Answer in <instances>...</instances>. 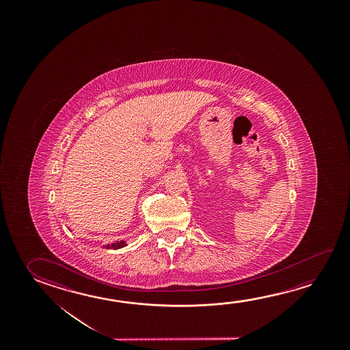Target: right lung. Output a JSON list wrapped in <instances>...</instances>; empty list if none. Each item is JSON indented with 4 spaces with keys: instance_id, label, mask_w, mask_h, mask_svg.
Returning a JSON list of instances; mask_svg holds the SVG:
<instances>
[{
    "instance_id": "1",
    "label": "right lung",
    "mask_w": 350,
    "mask_h": 350,
    "mask_svg": "<svg viewBox=\"0 0 350 350\" xmlns=\"http://www.w3.org/2000/svg\"><path fill=\"white\" fill-rule=\"evenodd\" d=\"M126 241H116V243H112V244H107V245H103V247H105V249H113V250H116V249H120V247H126Z\"/></svg>"
}]
</instances>
